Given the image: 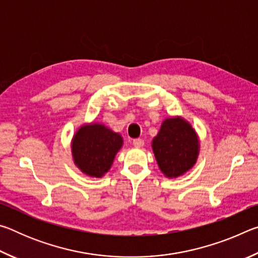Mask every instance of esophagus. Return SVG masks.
<instances>
[{
	"label": "esophagus",
	"instance_id": "1",
	"mask_svg": "<svg viewBox=\"0 0 258 258\" xmlns=\"http://www.w3.org/2000/svg\"><path fill=\"white\" fill-rule=\"evenodd\" d=\"M145 145V141H143L142 139H134L133 140V146L137 147V148H141Z\"/></svg>",
	"mask_w": 258,
	"mask_h": 258
}]
</instances>
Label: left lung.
Here are the masks:
<instances>
[{
  "mask_svg": "<svg viewBox=\"0 0 258 258\" xmlns=\"http://www.w3.org/2000/svg\"><path fill=\"white\" fill-rule=\"evenodd\" d=\"M198 138L189 123L180 118L166 119L152 141L157 163L166 176L177 177L195 165Z\"/></svg>",
  "mask_w": 258,
  "mask_h": 258,
  "instance_id": "obj_1",
  "label": "left lung"
}]
</instances>
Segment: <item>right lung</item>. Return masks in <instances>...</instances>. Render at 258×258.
<instances>
[{
	"mask_svg": "<svg viewBox=\"0 0 258 258\" xmlns=\"http://www.w3.org/2000/svg\"><path fill=\"white\" fill-rule=\"evenodd\" d=\"M121 145L120 135L103 125L83 126L73 140L74 160L82 172L100 177L110 168Z\"/></svg>",
	"mask_w": 258,
	"mask_h": 258,
	"instance_id": "1",
	"label": "right lung"
}]
</instances>
